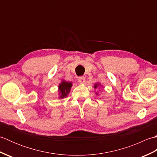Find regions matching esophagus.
<instances>
[{
  "label": "esophagus",
  "instance_id": "obj_1",
  "mask_svg": "<svg viewBox=\"0 0 157 157\" xmlns=\"http://www.w3.org/2000/svg\"><path fill=\"white\" fill-rule=\"evenodd\" d=\"M85 77L84 76H79L78 78V81L79 83H81V84H83L85 82Z\"/></svg>",
  "mask_w": 157,
  "mask_h": 157
}]
</instances>
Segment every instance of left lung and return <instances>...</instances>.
<instances>
[{
	"instance_id": "left-lung-1",
	"label": "left lung",
	"mask_w": 157,
	"mask_h": 157,
	"mask_svg": "<svg viewBox=\"0 0 157 157\" xmlns=\"http://www.w3.org/2000/svg\"><path fill=\"white\" fill-rule=\"evenodd\" d=\"M96 86H97V85H95V86H94V88H96Z\"/></svg>"
}]
</instances>
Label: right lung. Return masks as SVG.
I'll return each mask as SVG.
<instances>
[{
  "label": "right lung",
  "instance_id": "obj_1",
  "mask_svg": "<svg viewBox=\"0 0 157 157\" xmlns=\"http://www.w3.org/2000/svg\"><path fill=\"white\" fill-rule=\"evenodd\" d=\"M72 84L71 82H67L65 81H63L61 84L59 85V90H60V98H64L65 96H67V94L70 91V88H71Z\"/></svg>",
  "mask_w": 157,
  "mask_h": 157
}]
</instances>
